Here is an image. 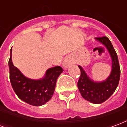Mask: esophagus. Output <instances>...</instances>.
Wrapping results in <instances>:
<instances>
[{
    "instance_id": "obj_1",
    "label": "esophagus",
    "mask_w": 127,
    "mask_h": 127,
    "mask_svg": "<svg viewBox=\"0 0 127 127\" xmlns=\"http://www.w3.org/2000/svg\"><path fill=\"white\" fill-rule=\"evenodd\" d=\"M70 65V62L68 60V58H66V59H64L63 62V64H62V66H63L64 68H68L69 66Z\"/></svg>"
}]
</instances>
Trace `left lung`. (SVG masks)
Instances as JSON below:
<instances>
[{"label":"left lung","mask_w":127,"mask_h":127,"mask_svg":"<svg viewBox=\"0 0 127 127\" xmlns=\"http://www.w3.org/2000/svg\"><path fill=\"white\" fill-rule=\"evenodd\" d=\"M95 40L106 47L112 59V71L108 77L101 82H96L88 76L82 67L77 87L82 97L95 104L103 103L111 96L117 88L120 76V69L117 54L109 39L106 36L95 38Z\"/></svg>","instance_id":"1"}]
</instances>
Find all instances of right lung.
<instances>
[{
    "label": "right lung",
    "instance_id": "add662e5",
    "mask_svg": "<svg viewBox=\"0 0 127 127\" xmlns=\"http://www.w3.org/2000/svg\"><path fill=\"white\" fill-rule=\"evenodd\" d=\"M12 49L9 61L10 82L13 91L22 101L33 106H41L52 98L56 81L63 69L60 66L48 69L43 77L34 80L26 77L12 62Z\"/></svg>",
    "mask_w": 127,
    "mask_h": 127
}]
</instances>
